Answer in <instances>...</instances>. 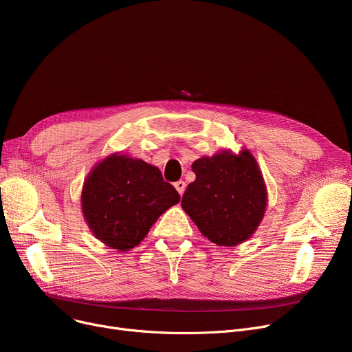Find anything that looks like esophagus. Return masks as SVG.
Instances as JSON below:
<instances>
[{"label":"esophagus","instance_id":"esophagus-1","mask_svg":"<svg viewBox=\"0 0 352 352\" xmlns=\"http://www.w3.org/2000/svg\"><path fill=\"white\" fill-rule=\"evenodd\" d=\"M174 187H175V190L178 191V194H179V195H182V194H184V191H186L187 184L184 182V181H177V182H174Z\"/></svg>","mask_w":352,"mask_h":352}]
</instances>
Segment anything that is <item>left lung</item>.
Returning a JSON list of instances; mask_svg holds the SVG:
<instances>
[{
  "label": "left lung",
  "instance_id": "obj_1",
  "mask_svg": "<svg viewBox=\"0 0 352 352\" xmlns=\"http://www.w3.org/2000/svg\"><path fill=\"white\" fill-rule=\"evenodd\" d=\"M195 181L181 207L201 234L219 247H235L252 236L267 211V187L250 150H221L194 161Z\"/></svg>",
  "mask_w": 352,
  "mask_h": 352
}]
</instances>
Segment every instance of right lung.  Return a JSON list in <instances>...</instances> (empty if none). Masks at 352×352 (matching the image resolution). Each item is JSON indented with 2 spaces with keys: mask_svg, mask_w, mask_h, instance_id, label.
<instances>
[{
  "mask_svg": "<svg viewBox=\"0 0 352 352\" xmlns=\"http://www.w3.org/2000/svg\"><path fill=\"white\" fill-rule=\"evenodd\" d=\"M179 194L157 166L113 153L97 162L81 191L85 223L94 236L120 252L137 247Z\"/></svg>",
  "mask_w": 352,
  "mask_h": 352,
  "instance_id": "1",
  "label": "right lung"
}]
</instances>
